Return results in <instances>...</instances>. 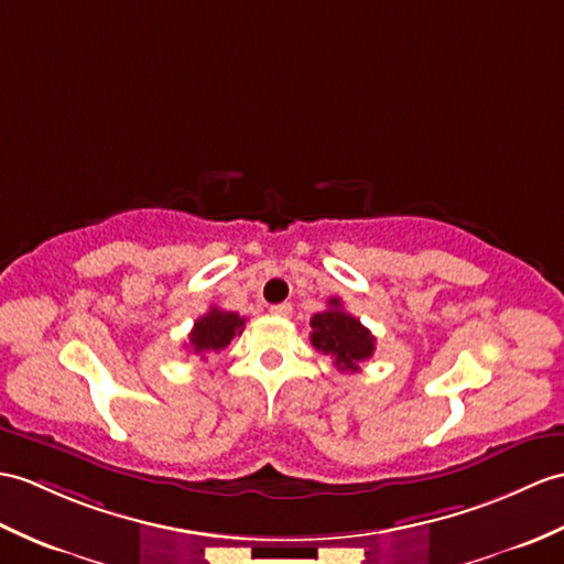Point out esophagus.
I'll use <instances>...</instances> for the list:
<instances>
[{"label": "esophagus", "mask_w": 564, "mask_h": 564, "mask_svg": "<svg viewBox=\"0 0 564 564\" xmlns=\"http://www.w3.org/2000/svg\"><path fill=\"white\" fill-rule=\"evenodd\" d=\"M271 312L279 314V317H291V314H293V305H291V303H279V305L271 307Z\"/></svg>", "instance_id": "34e87169"}]
</instances>
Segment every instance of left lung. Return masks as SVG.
<instances>
[{
    "mask_svg": "<svg viewBox=\"0 0 564 564\" xmlns=\"http://www.w3.org/2000/svg\"><path fill=\"white\" fill-rule=\"evenodd\" d=\"M310 341L322 356H329L341 372H358L360 362L372 358L375 336L360 319L348 314L341 300L332 297L329 307L310 319Z\"/></svg>",
    "mask_w": 564,
    "mask_h": 564,
    "instance_id": "1",
    "label": "left lung"
}]
</instances>
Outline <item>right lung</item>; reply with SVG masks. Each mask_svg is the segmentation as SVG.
Segmentation results:
<instances>
[{"label": "right lung", "instance_id": "obj_1", "mask_svg": "<svg viewBox=\"0 0 564 564\" xmlns=\"http://www.w3.org/2000/svg\"><path fill=\"white\" fill-rule=\"evenodd\" d=\"M245 329V317L238 312H226L212 307L204 317L194 322L189 332V348L196 356L206 358V352H218L226 348L235 336H240Z\"/></svg>", "mask_w": 564, "mask_h": 564}]
</instances>
